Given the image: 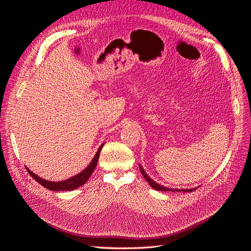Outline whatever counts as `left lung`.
I'll return each mask as SVG.
<instances>
[{"mask_svg": "<svg viewBox=\"0 0 251 251\" xmlns=\"http://www.w3.org/2000/svg\"><path fill=\"white\" fill-rule=\"evenodd\" d=\"M140 169H141V172H142V174H143V176L145 177V179L147 180V182L151 185V187L154 189V190H156V191H164V192H193V191H195V189H183V190H180V189H169V188H167V187H164V185H161V184H158V183H156L154 180H152L150 177L147 175V173H145V170L140 166Z\"/></svg>", "mask_w": 251, "mask_h": 251, "instance_id": "obj_1", "label": "left lung"}]
</instances>
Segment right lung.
<instances>
[{
	"instance_id": "obj_1",
	"label": "right lung",
	"mask_w": 251,
	"mask_h": 251,
	"mask_svg": "<svg viewBox=\"0 0 251 251\" xmlns=\"http://www.w3.org/2000/svg\"><path fill=\"white\" fill-rule=\"evenodd\" d=\"M102 144L101 146L99 147L98 151H97V153L95 154L93 160L91 161V164L88 165L83 171H81L80 173H78L77 175H74L73 177H71V178L69 179H66L63 181H49V180H46L44 178H40V177H38L36 174H34L32 171H30V170L28 168H26V170L28 171V173L32 176V178L35 179L38 183H40L43 185L44 188L48 189V190H51V191H73L75 190L79 187H81L82 184H84L88 178H90V176L93 174L94 170L97 166V163H98V159H99V155H100V152L102 150V147H103Z\"/></svg>"
}]
</instances>
